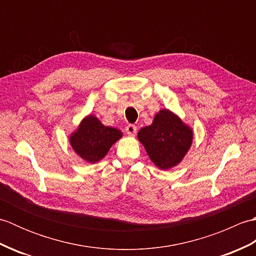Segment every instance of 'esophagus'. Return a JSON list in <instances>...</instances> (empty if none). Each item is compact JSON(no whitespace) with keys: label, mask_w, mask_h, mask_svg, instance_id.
Listing matches in <instances>:
<instances>
[{"label":"esophagus","mask_w":256,"mask_h":256,"mask_svg":"<svg viewBox=\"0 0 256 256\" xmlns=\"http://www.w3.org/2000/svg\"><path fill=\"white\" fill-rule=\"evenodd\" d=\"M125 131H126V134L131 135V136H134L135 134H136V131H138V128L135 126V125L133 124H128L126 128H125Z\"/></svg>","instance_id":"34e87169"}]
</instances>
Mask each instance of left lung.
I'll return each instance as SVG.
<instances>
[{"instance_id": "obj_1", "label": "left lung", "mask_w": 256, "mask_h": 256, "mask_svg": "<svg viewBox=\"0 0 256 256\" xmlns=\"http://www.w3.org/2000/svg\"><path fill=\"white\" fill-rule=\"evenodd\" d=\"M138 136L152 162L160 170L180 162L192 142V130L168 110L157 113L152 125L140 128Z\"/></svg>"}]
</instances>
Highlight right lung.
<instances>
[{
  "mask_svg": "<svg viewBox=\"0 0 256 256\" xmlns=\"http://www.w3.org/2000/svg\"><path fill=\"white\" fill-rule=\"evenodd\" d=\"M122 136L118 128L104 126L96 118L86 116L72 138L70 144L81 158L96 162L106 155L111 146Z\"/></svg>",
  "mask_w": 256,
  "mask_h": 256,
  "instance_id": "1",
  "label": "right lung"
}]
</instances>
